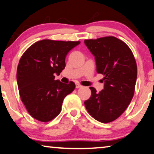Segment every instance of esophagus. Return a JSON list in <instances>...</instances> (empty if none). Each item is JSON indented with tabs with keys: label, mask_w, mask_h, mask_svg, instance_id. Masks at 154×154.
I'll list each match as a JSON object with an SVG mask.
<instances>
[{
	"label": "esophagus",
	"mask_w": 154,
	"mask_h": 154,
	"mask_svg": "<svg viewBox=\"0 0 154 154\" xmlns=\"http://www.w3.org/2000/svg\"><path fill=\"white\" fill-rule=\"evenodd\" d=\"M80 87H82V85H80V84H75V88L76 89H79V88H80Z\"/></svg>",
	"instance_id": "obj_1"
}]
</instances>
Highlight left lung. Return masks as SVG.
Wrapping results in <instances>:
<instances>
[{"mask_svg":"<svg viewBox=\"0 0 154 154\" xmlns=\"http://www.w3.org/2000/svg\"><path fill=\"white\" fill-rule=\"evenodd\" d=\"M95 57L96 72L104 75V89L90 87L91 96L85 101L87 112L103 123L112 122L123 113L134 96L137 65L133 53L123 41L107 36L84 41Z\"/></svg>","mask_w":154,"mask_h":154,"instance_id":"left-lung-1","label":"left lung"}]
</instances>
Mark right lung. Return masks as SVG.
<instances>
[{"instance_id": "right-lung-1", "label": "right lung", "mask_w": 154, "mask_h": 154, "mask_svg": "<svg viewBox=\"0 0 154 154\" xmlns=\"http://www.w3.org/2000/svg\"><path fill=\"white\" fill-rule=\"evenodd\" d=\"M80 41L42 40L30 46L20 58L16 79L21 100L27 112L39 121H50L61 112L64 98L75 83L55 80L65 67L68 52Z\"/></svg>"}]
</instances>
